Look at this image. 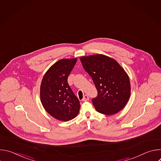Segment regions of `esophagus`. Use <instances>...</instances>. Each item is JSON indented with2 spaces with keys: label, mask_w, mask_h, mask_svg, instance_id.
Returning a JSON list of instances; mask_svg holds the SVG:
<instances>
[{
  "label": "esophagus",
  "mask_w": 161,
  "mask_h": 161,
  "mask_svg": "<svg viewBox=\"0 0 161 161\" xmlns=\"http://www.w3.org/2000/svg\"><path fill=\"white\" fill-rule=\"evenodd\" d=\"M88 100H89V97H88L87 95H85V96H83V99H82V101H83V102L87 101H88Z\"/></svg>",
  "instance_id": "1"
}]
</instances>
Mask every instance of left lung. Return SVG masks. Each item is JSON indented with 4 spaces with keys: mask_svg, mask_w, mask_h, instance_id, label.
Masks as SVG:
<instances>
[{
    "mask_svg": "<svg viewBox=\"0 0 161 161\" xmlns=\"http://www.w3.org/2000/svg\"><path fill=\"white\" fill-rule=\"evenodd\" d=\"M85 71L92 78L97 96L92 99L97 111L111 115L122 110L130 95L128 75L115 60L97 54L80 58Z\"/></svg>",
    "mask_w": 161,
    "mask_h": 161,
    "instance_id": "obj_1",
    "label": "left lung"
}]
</instances>
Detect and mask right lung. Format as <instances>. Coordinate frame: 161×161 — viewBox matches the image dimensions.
<instances>
[{
	"label": "right lung",
	"instance_id": "add662e5",
	"mask_svg": "<svg viewBox=\"0 0 161 161\" xmlns=\"http://www.w3.org/2000/svg\"><path fill=\"white\" fill-rule=\"evenodd\" d=\"M76 62V58L58 60L46 73L41 81V103L51 116L60 121L74 119L80 111V101L67 83L68 76Z\"/></svg>",
	"mask_w": 161,
	"mask_h": 161
}]
</instances>
